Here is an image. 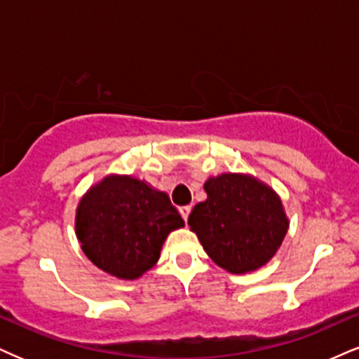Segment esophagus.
Here are the masks:
<instances>
[{
  "label": "esophagus",
  "instance_id": "obj_1",
  "mask_svg": "<svg viewBox=\"0 0 359 359\" xmlns=\"http://www.w3.org/2000/svg\"><path fill=\"white\" fill-rule=\"evenodd\" d=\"M191 210H192L191 205H182V207H179V212H180V215H182V219H184L185 222H187L189 215H191Z\"/></svg>",
  "mask_w": 359,
  "mask_h": 359
}]
</instances>
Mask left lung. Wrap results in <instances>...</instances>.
<instances>
[{
	"instance_id": "left-lung-1",
	"label": "left lung",
	"mask_w": 359,
	"mask_h": 359,
	"mask_svg": "<svg viewBox=\"0 0 359 359\" xmlns=\"http://www.w3.org/2000/svg\"><path fill=\"white\" fill-rule=\"evenodd\" d=\"M204 189L189 226L215 264L244 274L271 261L289 227L278 194L243 174L210 177Z\"/></svg>"
}]
</instances>
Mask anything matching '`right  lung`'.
<instances>
[{
  "mask_svg": "<svg viewBox=\"0 0 359 359\" xmlns=\"http://www.w3.org/2000/svg\"><path fill=\"white\" fill-rule=\"evenodd\" d=\"M184 221L165 192L128 175H109L76 209V237L85 256L120 279H137L161 256L165 237Z\"/></svg>",
  "mask_w": 359,
  "mask_h": 359,
  "instance_id": "right-lung-1",
  "label": "right lung"
}]
</instances>
